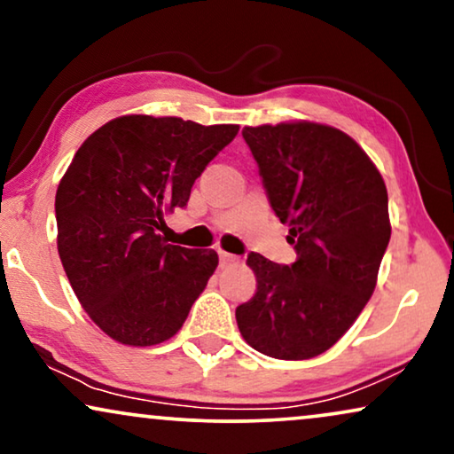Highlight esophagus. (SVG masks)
Segmentation results:
<instances>
[{"mask_svg": "<svg viewBox=\"0 0 454 454\" xmlns=\"http://www.w3.org/2000/svg\"><path fill=\"white\" fill-rule=\"evenodd\" d=\"M219 260H221V266H229V264H235L238 262V256L235 254H229V252H219Z\"/></svg>", "mask_w": 454, "mask_h": 454, "instance_id": "obj_1", "label": "esophagus"}]
</instances>
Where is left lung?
I'll return each mask as SVG.
<instances>
[{
	"instance_id": "8db88e82",
	"label": "left lung",
	"mask_w": 454,
	"mask_h": 454,
	"mask_svg": "<svg viewBox=\"0 0 454 454\" xmlns=\"http://www.w3.org/2000/svg\"><path fill=\"white\" fill-rule=\"evenodd\" d=\"M241 134L297 260L247 256L256 294L235 309L239 333L269 357H316L374 294L390 239L387 185L364 148L325 123H266Z\"/></svg>"
}]
</instances>
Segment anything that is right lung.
Here are the masks:
<instances>
[{
  "label": "right lung",
  "instance_id": "obj_1",
  "mask_svg": "<svg viewBox=\"0 0 454 454\" xmlns=\"http://www.w3.org/2000/svg\"><path fill=\"white\" fill-rule=\"evenodd\" d=\"M238 129L121 115L74 154L55 194L58 252L86 314L117 343L171 339L213 277L215 250L171 246L159 229Z\"/></svg>",
  "mask_w": 454,
  "mask_h": 454
}]
</instances>
